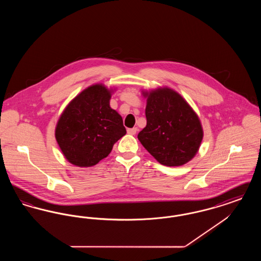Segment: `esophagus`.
<instances>
[{
	"instance_id": "obj_1",
	"label": "esophagus",
	"mask_w": 261,
	"mask_h": 261,
	"mask_svg": "<svg viewBox=\"0 0 261 261\" xmlns=\"http://www.w3.org/2000/svg\"><path fill=\"white\" fill-rule=\"evenodd\" d=\"M138 131V128H130V129H127V133L130 134V135H135Z\"/></svg>"
}]
</instances>
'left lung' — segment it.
Masks as SVG:
<instances>
[{
	"label": "left lung",
	"mask_w": 261,
	"mask_h": 261,
	"mask_svg": "<svg viewBox=\"0 0 261 261\" xmlns=\"http://www.w3.org/2000/svg\"><path fill=\"white\" fill-rule=\"evenodd\" d=\"M147 125L138 134L144 148L163 165L180 166L198 152L203 131L185 99L167 87L143 92Z\"/></svg>",
	"instance_id": "1"
}]
</instances>
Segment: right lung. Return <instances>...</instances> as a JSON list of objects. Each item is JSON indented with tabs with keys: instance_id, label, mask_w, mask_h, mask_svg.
I'll return each instance as SVG.
<instances>
[{
	"instance_id": "right-lung-1",
	"label": "right lung",
	"mask_w": 261,
	"mask_h": 261,
	"mask_svg": "<svg viewBox=\"0 0 261 261\" xmlns=\"http://www.w3.org/2000/svg\"><path fill=\"white\" fill-rule=\"evenodd\" d=\"M112 93L102 84L92 85L62 112L55 135L64 158L73 165H96L126 134L121 115L110 106Z\"/></svg>"
}]
</instances>
